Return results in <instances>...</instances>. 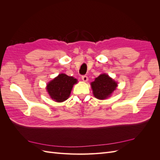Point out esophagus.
Listing matches in <instances>:
<instances>
[{"label": "esophagus", "instance_id": "obj_1", "mask_svg": "<svg viewBox=\"0 0 160 160\" xmlns=\"http://www.w3.org/2000/svg\"><path fill=\"white\" fill-rule=\"evenodd\" d=\"M82 80H83V81H85V82H86V81H88V76H86V75H83V76H82Z\"/></svg>", "mask_w": 160, "mask_h": 160}]
</instances>
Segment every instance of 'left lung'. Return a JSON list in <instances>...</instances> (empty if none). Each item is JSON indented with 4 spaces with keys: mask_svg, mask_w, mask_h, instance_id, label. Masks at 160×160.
<instances>
[{
    "mask_svg": "<svg viewBox=\"0 0 160 160\" xmlns=\"http://www.w3.org/2000/svg\"><path fill=\"white\" fill-rule=\"evenodd\" d=\"M93 95L98 99L108 98L115 90L118 84L107 74H101L91 83Z\"/></svg>",
    "mask_w": 160,
    "mask_h": 160,
    "instance_id": "left-lung-1",
    "label": "left lung"
}]
</instances>
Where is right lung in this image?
Listing matches in <instances>:
<instances>
[{
	"label": "right lung",
	"mask_w": 160,
	"mask_h": 160,
	"mask_svg": "<svg viewBox=\"0 0 160 160\" xmlns=\"http://www.w3.org/2000/svg\"><path fill=\"white\" fill-rule=\"evenodd\" d=\"M77 80L65 74H60L47 84V91L51 98L57 102L68 99L72 86Z\"/></svg>",
	"instance_id": "obj_1"
}]
</instances>
